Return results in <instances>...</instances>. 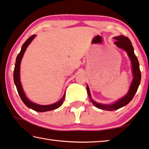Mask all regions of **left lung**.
<instances>
[{
    "label": "left lung",
    "instance_id": "8db88e82",
    "mask_svg": "<svg viewBox=\"0 0 149 149\" xmlns=\"http://www.w3.org/2000/svg\"><path fill=\"white\" fill-rule=\"evenodd\" d=\"M114 39H116L114 44L116 45L118 47L125 50L126 52L127 53L128 56L130 58L131 62H132L133 79L132 82V84L130 85L129 91H128L127 94H126L123 98L120 99V100H118V101L115 102L112 104H100V103L99 102H96L92 99L91 95L90 93L89 88L87 85V94L90 98L91 102L96 107L99 108V109L108 111L118 110L119 109V108L127 105L128 103L133 99V97H134L136 92H137L138 87L139 86L141 78V74L139 69V63L137 58L135 56V54L134 53V49H133L132 42H131L130 39L125 37L124 35H120V36L115 37Z\"/></svg>",
    "mask_w": 149,
    "mask_h": 149
}]
</instances>
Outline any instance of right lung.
<instances>
[{
    "instance_id": "obj_1",
    "label": "right lung",
    "mask_w": 149,
    "mask_h": 149,
    "mask_svg": "<svg viewBox=\"0 0 149 149\" xmlns=\"http://www.w3.org/2000/svg\"><path fill=\"white\" fill-rule=\"evenodd\" d=\"M36 35H31L29 38L27 39L26 42H24L22 45L21 51L19 52V53L17 54L16 60V63H15V68L14 70V84L16 86V89L17 92H18V94L19 95L20 98L23 102L26 104L27 107L31 108V109L33 110L36 112H47V111L55 110L56 108H59L60 106L62 104L63 102H64L65 94L64 93V95L61 99H60L59 101L54 103V104H49V105H40L38 104H36V103L33 102L27 99L26 95H25V93L23 90V88H22L21 81H20V77H19V70H20V63H21L22 57H23L24 52L26 51V49L28 47V45L31 43V42L33 41Z\"/></svg>"
}]
</instances>
